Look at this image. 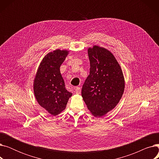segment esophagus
I'll return each instance as SVG.
<instances>
[{"instance_id": "1", "label": "esophagus", "mask_w": 159, "mask_h": 159, "mask_svg": "<svg viewBox=\"0 0 159 159\" xmlns=\"http://www.w3.org/2000/svg\"><path fill=\"white\" fill-rule=\"evenodd\" d=\"M80 92H81V89H80V88L77 87L76 88H75V93H76L77 94H80Z\"/></svg>"}]
</instances>
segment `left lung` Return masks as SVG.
I'll return each mask as SVG.
<instances>
[{"label":"left lung","instance_id":"obj_1","mask_svg":"<svg viewBox=\"0 0 159 159\" xmlns=\"http://www.w3.org/2000/svg\"><path fill=\"white\" fill-rule=\"evenodd\" d=\"M88 53L90 71L82 86V97L91 113L102 116L119 102L125 86L124 75L109 50L93 46Z\"/></svg>","mask_w":159,"mask_h":159}]
</instances>
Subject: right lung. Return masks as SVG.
Masks as SVG:
<instances>
[{
  "mask_svg": "<svg viewBox=\"0 0 159 159\" xmlns=\"http://www.w3.org/2000/svg\"><path fill=\"white\" fill-rule=\"evenodd\" d=\"M69 53L56 49L48 53L40 62L33 82V91L39 105L55 116L65 110L72 93L65 88L60 67Z\"/></svg>",
  "mask_w": 159,
  "mask_h": 159,
  "instance_id": "right-lung-1",
  "label": "right lung"
}]
</instances>
